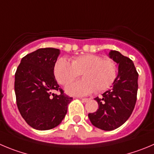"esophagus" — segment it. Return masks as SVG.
I'll return each mask as SVG.
<instances>
[{
    "mask_svg": "<svg viewBox=\"0 0 154 154\" xmlns=\"http://www.w3.org/2000/svg\"><path fill=\"white\" fill-rule=\"evenodd\" d=\"M80 100H81L83 102H84V103H87V102H88L89 100H90V99H89V98H81Z\"/></svg>",
    "mask_w": 154,
    "mask_h": 154,
    "instance_id": "1",
    "label": "esophagus"
}]
</instances>
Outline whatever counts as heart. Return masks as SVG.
<instances>
[{"instance_id":"b5f03b06","label":"heart","mask_w":154,"mask_h":154,"mask_svg":"<svg viewBox=\"0 0 154 154\" xmlns=\"http://www.w3.org/2000/svg\"><path fill=\"white\" fill-rule=\"evenodd\" d=\"M82 74L84 79L69 84L66 92L73 96L83 97L109 88L117 77L118 67L113 60L97 54H87L77 56L69 62L65 57L56 61L54 74L62 85H67Z\"/></svg>"}]
</instances>
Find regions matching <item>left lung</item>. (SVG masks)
I'll use <instances>...</instances> for the list:
<instances>
[{"mask_svg":"<svg viewBox=\"0 0 154 154\" xmlns=\"http://www.w3.org/2000/svg\"><path fill=\"white\" fill-rule=\"evenodd\" d=\"M110 58L119 64V72L110 90L101 98L94 100L99 109L88 117L95 127L112 131L122 125L128 119L137 100L138 74L133 61L118 51H110Z\"/></svg>","mask_w":154,"mask_h":154,"instance_id":"1","label":"left lung"}]
</instances>
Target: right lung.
Instances as JSON below:
<instances>
[{
  "label": "right lung",
  "mask_w": 154,
  "mask_h": 154,
  "mask_svg": "<svg viewBox=\"0 0 154 154\" xmlns=\"http://www.w3.org/2000/svg\"><path fill=\"white\" fill-rule=\"evenodd\" d=\"M60 50L39 48L22 58L15 74L16 100L27 124L36 130L54 128L67 114L72 97L64 93L54 75ZM60 92L59 95L53 91Z\"/></svg>",
  "instance_id": "right-lung-1"
}]
</instances>
